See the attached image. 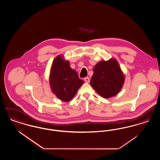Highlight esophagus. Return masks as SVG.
I'll return each instance as SVG.
<instances>
[{
	"label": "esophagus",
	"instance_id": "esophagus-1",
	"mask_svg": "<svg viewBox=\"0 0 160 160\" xmlns=\"http://www.w3.org/2000/svg\"><path fill=\"white\" fill-rule=\"evenodd\" d=\"M84 82H85L86 83H89V82H90V78H89V77H85V78H84Z\"/></svg>",
	"mask_w": 160,
	"mask_h": 160
}]
</instances>
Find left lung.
I'll return each instance as SVG.
<instances>
[{"mask_svg":"<svg viewBox=\"0 0 160 160\" xmlns=\"http://www.w3.org/2000/svg\"><path fill=\"white\" fill-rule=\"evenodd\" d=\"M124 82L125 75L118 62L113 58L100 61L95 65L90 83L99 95L108 98L121 91Z\"/></svg>","mask_w":160,"mask_h":160,"instance_id":"1","label":"left lung"}]
</instances>
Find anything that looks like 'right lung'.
<instances>
[{
    "label": "right lung",
    "mask_w": 160,
    "mask_h": 160,
    "mask_svg": "<svg viewBox=\"0 0 160 160\" xmlns=\"http://www.w3.org/2000/svg\"><path fill=\"white\" fill-rule=\"evenodd\" d=\"M49 82L54 94L61 101L68 102L75 96L84 81L69 67V62L60 54L54 58L52 63Z\"/></svg>",
    "instance_id": "obj_1"
}]
</instances>
